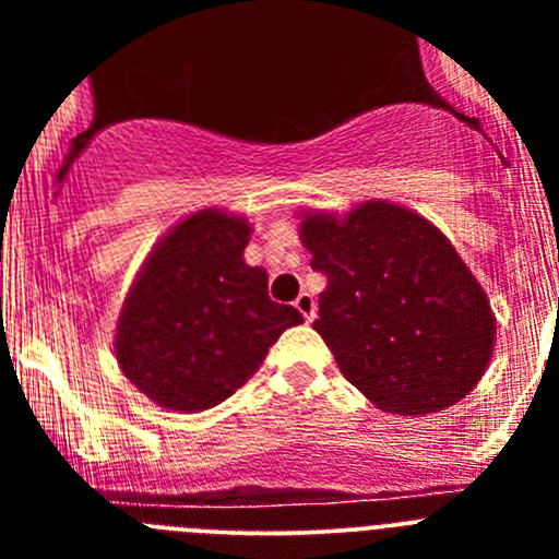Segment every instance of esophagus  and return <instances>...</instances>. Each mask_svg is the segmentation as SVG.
<instances>
[{"mask_svg":"<svg viewBox=\"0 0 559 559\" xmlns=\"http://www.w3.org/2000/svg\"><path fill=\"white\" fill-rule=\"evenodd\" d=\"M296 310H299V313L305 316V322H313V316H316V299L310 294H299L296 296Z\"/></svg>","mask_w":559,"mask_h":559,"instance_id":"34e87169","label":"esophagus"}]
</instances>
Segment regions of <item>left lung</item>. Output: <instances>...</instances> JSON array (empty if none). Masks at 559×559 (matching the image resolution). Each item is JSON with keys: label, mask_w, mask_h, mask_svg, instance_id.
Wrapping results in <instances>:
<instances>
[{"label": "left lung", "mask_w": 559, "mask_h": 559, "mask_svg": "<svg viewBox=\"0 0 559 559\" xmlns=\"http://www.w3.org/2000/svg\"><path fill=\"white\" fill-rule=\"evenodd\" d=\"M299 235L328 280L313 330L380 412H439L481 380L496 338L490 299L437 226L369 201L344 221L310 212Z\"/></svg>", "instance_id": "8db88e82"}]
</instances>
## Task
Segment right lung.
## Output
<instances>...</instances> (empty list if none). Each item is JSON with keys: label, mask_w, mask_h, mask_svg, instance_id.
Wrapping results in <instances>:
<instances>
[{"label": "right lung", "mask_w": 559, "mask_h": 559, "mask_svg": "<svg viewBox=\"0 0 559 559\" xmlns=\"http://www.w3.org/2000/svg\"><path fill=\"white\" fill-rule=\"evenodd\" d=\"M251 226L204 210L147 257L120 324L117 360L142 394L173 412L218 406L260 369L302 313L269 296V274L243 263Z\"/></svg>", "instance_id": "right-lung-1"}]
</instances>
